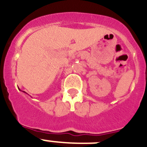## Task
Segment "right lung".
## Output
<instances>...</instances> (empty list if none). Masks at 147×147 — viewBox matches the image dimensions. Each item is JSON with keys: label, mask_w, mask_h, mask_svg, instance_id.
<instances>
[{"label": "right lung", "mask_w": 147, "mask_h": 147, "mask_svg": "<svg viewBox=\"0 0 147 147\" xmlns=\"http://www.w3.org/2000/svg\"><path fill=\"white\" fill-rule=\"evenodd\" d=\"M19 90H20V89H19ZM23 92H24V91H23Z\"/></svg>", "instance_id": "1"}]
</instances>
